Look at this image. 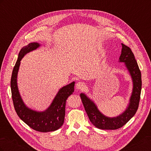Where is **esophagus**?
I'll list each match as a JSON object with an SVG mask.
<instances>
[{"mask_svg":"<svg viewBox=\"0 0 151 151\" xmlns=\"http://www.w3.org/2000/svg\"><path fill=\"white\" fill-rule=\"evenodd\" d=\"M85 87H86V85L84 83H83V82H78V83H77V84L76 85V89H79V90L84 89Z\"/></svg>","mask_w":151,"mask_h":151,"instance_id":"34e87169","label":"esophagus"}]
</instances>
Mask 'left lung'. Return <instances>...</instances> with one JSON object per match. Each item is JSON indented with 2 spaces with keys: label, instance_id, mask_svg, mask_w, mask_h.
<instances>
[{
  "label": "left lung",
  "instance_id": "8db88e82",
  "mask_svg": "<svg viewBox=\"0 0 151 151\" xmlns=\"http://www.w3.org/2000/svg\"><path fill=\"white\" fill-rule=\"evenodd\" d=\"M122 53L119 60L120 62L125 63L133 82V90L130 98V103L126 110L116 117H107L99 111L96 105L87 97L85 94L81 93L80 94L90 122L99 129L116 130L120 129L135 115L139 107L142 89L141 72L131 49L124 44L122 43Z\"/></svg>",
  "mask_w": 151,
  "mask_h": 151
}]
</instances>
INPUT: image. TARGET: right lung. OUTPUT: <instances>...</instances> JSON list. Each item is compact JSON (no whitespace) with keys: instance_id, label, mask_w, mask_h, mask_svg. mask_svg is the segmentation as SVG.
<instances>
[{"instance_id":"obj_1","label":"right lung","mask_w":151,"mask_h":151,"mask_svg":"<svg viewBox=\"0 0 151 151\" xmlns=\"http://www.w3.org/2000/svg\"><path fill=\"white\" fill-rule=\"evenodd\" d=\"M40 46L38 43H31L22 48L14 67L11 79V88L14 107L21 119L31 129L40 132L57 130L62 126L65 115L66 100L74 91L75 82L59 89L50 106L46 110L38 112L28 108L22 101L18 90L17 76L21 60L27 53Z\"/></svg>"}]
</instances>
